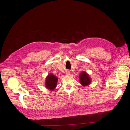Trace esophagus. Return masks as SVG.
Masks as SVG:
<instances>
[{"instance_id": "1", "label": "esophagus", "mask_w": 130, "mask_h": 130, "mask_svg": "<svg viewBox=\"0 0 130 130\" xmlns=\"http://www.w3.org/2000/svg\"><path fill=\"white\" fill-rule=\"evenodd\" d=\"M70 73V72L69 71H66V76H69Z\"/></svg>"}]
</instances>
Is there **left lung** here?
<instances>
[{"label":"left lung","instance_id":"left-lung-1","mask_svg":"<svg viewBox=\"0 0 130 130\" xmlns=\"http://www.w3.org/2000/svg\"><path fill=\"white\" fill-rule=\"evenodd\" d=\"M79 78L80 83L83 86H86L89 85L91 82V79L89 76V75H88L85 71H83L80 73Z\"/></svg>","mask_w":130,"mask_h":130}]
</instances>
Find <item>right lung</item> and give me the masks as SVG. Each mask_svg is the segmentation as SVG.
<instances>
[{
  "instance_id": "1",
  "label": "right lung",
  "mask_w": 130,
  "mask_h": 130,
  "mask_svg": "<svg viewBox=\"0 0 130 130\" xmlns=\"http://www.w3.org/2000/svg\"><path fill=\"white\" fill-rule=\"evenodd\" d=\"M58 78L53 75L52 73H49L46 77L45 86L49 90H53L57 85Z\"/></svg>"
}]
</instances>
